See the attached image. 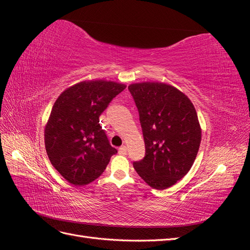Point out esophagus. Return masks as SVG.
Listing matches in <instances>:
<instances>
[{"label":"esophagus","instance_id":"34e87169","mask_svg":"<svg viewBox=\"0 0 250 250\" xmlns=\"http://www.w3.org/2000/svg\"><path fill=\"white\" fill-rule=\"evenodd\" d=\"M119 153H121V155H125V152H126V147L124 145V146H121V147H119Z\"/></svg>","mask_w":250,"mask_h":250}]
</instances>
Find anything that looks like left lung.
Returning <instances> with one entry per match:
<instances>
[{"mask_svg":"<svg viewBox=\"0 0 250 250\" xmlns=\"http://www.w3.org/2000/svg\"><path fill=\"white\" fill-rule=\"evenodd\" d=\"M128 89L145 142V157L133 167L150 187L167 189L189 172L198 155L201 128L195 108L183 92L166 83H133Z\"/></svg>","mask_w":250,"mask_h":250,"instance_id":"left-lung-1","label":"left lung"}]
</instances>
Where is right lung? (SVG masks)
I'll use <instances>...</instances> for the list:
<instances>
[{
    "mask_svg": "<svg viewBox=\"0 0 250 250\" xmlns=\"http://www.w3.org/2000/svg\"><path fill=\"white\" fill-rule=\"evenodd\" d=\"M125 89V84L113 82H83L63 91L52 106L45 147L51 164L68 183L93 182L117 153L99 117Z\"/></svg>",
    "mask_w": 250,
    "mask_h": 250,
    "instance_id": "obj_1",
    "label": "right lung"
}]
</instances>
